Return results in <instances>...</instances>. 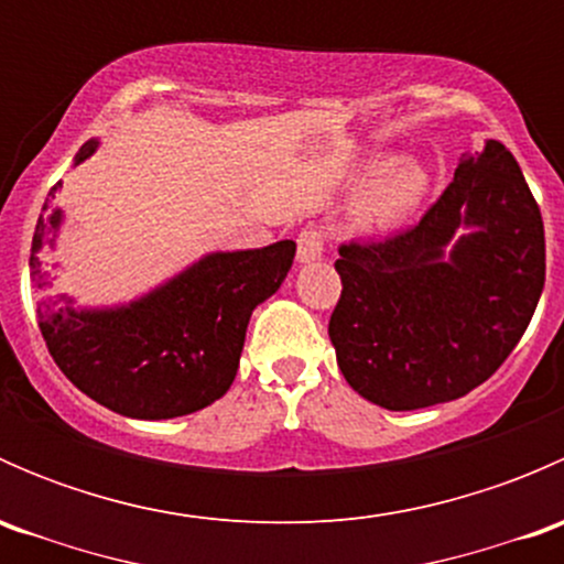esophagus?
Masks as SVG:
<instances>
[{"label":"esophagus","mask_w":564,"mask_h":564,"mask_svg":"<svg viewBox=\"0 0 564 564\" xmlns=\"http://www.w3.org/2000/svg\"><path fill=\"white\" fill-rule=\"evenodd\" d=\"M324 253V235L316 229L300 231L297 237V261L300 264H311V261L322 259Z\"/></svg>","instance_id":"esophagus-1"}]
</instances>
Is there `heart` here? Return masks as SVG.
<instances>
[{"mask_svg": "<svg viewBox=\"0 0 564 564\" xmlns=\"http://www.w3.org/2000/svg\"><path fill=\"white\" fill-rule=\"evenodd\" d=\"M368 174L371 185L357 204V224L368 231H388L401 226L429 193L431 174L414 158L373 161Z\"/></svg>", "mask_w": 564, "mask_h": 564, "instance_id": "b5f03b06", "label": "heart"}]
</instances>
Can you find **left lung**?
<instances>
[{
	"mask_svg": "<svg viewBox=\"0 0 564 564\" xmlns=\"http://www.w3.org/2000/svg\"><path fill=\"white\" fill-rule=\"evenodd\" d=\"M329 340L351 390L390 412L456 401L486 382L529 327L545 283L538 202L499 141L458 161L414 229L349 242Z\"/></svg>",
	"mask_w": 564,
	"mask_h": 564,
	"instance_id": "obj_1",
	"label": "left lung"
}]
</instances>
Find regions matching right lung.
Instances as JSON below:
<instances>
[{"instance_id":"1","label":"right lung","mask_w":564,"mask_h":564,"mask_svg":"<svg viewBox=\"0 0 564 564\" xmlns=\"http://www.w3.org/2000/svg\"><path fill=\"white\" fill-rule=\"evenodd\" d=\"M95 150L98 139H89L76 166ZM59 185L51 187V198ZM62 218V209H51L45 198L30 256L37 289L48 286L40 250L56 246ZM294 250L292 240L215 250L144 297L111 308H73L65 294L43 300L40 333L59 371L100 406L135 420L182 417L231 388L250 314L281 289Z\"/></svg>"}]
</instances>
